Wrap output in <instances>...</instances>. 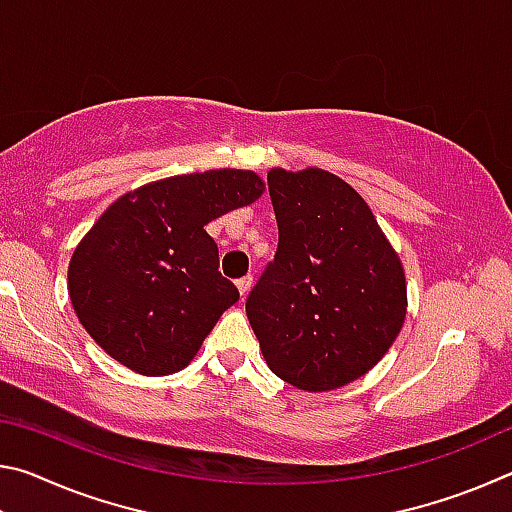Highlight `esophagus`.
Wrapping results in <instances>:
<instances>
[{
	"label": "esophagus",
	"instance_id": "1",
	"mask_svg": "<svg viewBox=\"0 0 512 512\" xmlns=\"http://www.w3.org/2000/svg\"><path fill=\"white\" fill-rule=\"evenodd\" d=\"M250 287H253V275L239 277V280H237V289H239V293H241V298H246V293L250 291Z\"/></svg>",
	"mask_w": 512,
	"mask_h": 512
}]
</instances>
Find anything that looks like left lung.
<instances>
[{
    "label": "left lung",
    "mask_w": 512,
    "mask_h": 512,
    "mask_svg": "<svg viewBox=\"0 0 512 512\" xmlns=\"http://www.w3.org/2000/svg\"><path fill=\"white\" fill-rule=\"evenodd\" d=\"M277 253L246 300L277 377L325 393L366 375L400 334L406 277L368 203L334 173L268 171Z\"/></svg>",
    "instance_id": "8db88e82"
}]
</instances>
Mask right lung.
Segmentation results:
<instances>
[{"label":"right lung","mask_w":512,"mask_h":512,"mask_svg":"<svg viewBox=\"0 0 512 512\" xmlns=\"http://www.w3.org/2000/svg\"><path fill=\"white\" fill-rule=\"evenodd\" d=\"M262 194L255 171L210 169L119 196L69 259V300L85 332L140 375L183 370L239 300L205 225Z\"/></svg>","instance_id":"add662e5"}]
</instances>
